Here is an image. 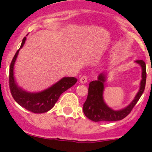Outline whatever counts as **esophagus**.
<instances>
[{
  "instance_id": "1",
  "label": "esophagus",
  "mask_w": 152,
  "mask_h": 152,
  "mask_svg": "<svg viewBox=\"0 0 152 152\" xmlns=\"http://www.w3.org/2000/svg\"><path fill=\"white\" fill-rule=\"evenodd\" d=\"M79 81H80V82L82 84H85L87 82V76H82V77L80 78V79H79Z\"/></svg>"
}]
</instances>
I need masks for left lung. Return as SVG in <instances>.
Returning <instances> with one entry per match:
<instances>
[{"instance_id":"8db88e82","label":"left lung","mask_w":152,"mask_h":152,"mask_svg":"<svg viewBox=\"0 0 152 152\" xmlns=\"http://www.w3.org/2000/svg\"><path fill=\"white\" fill-rule=\"evenodd\" d=\"M136 62L142 67V80L139 92L132 103L126 108L118 111L107 107L103 99L104 83L106 80V76L104 73H101L98 80L93 81L89 85L88 95L83 105V111L86 117L95 122L116 121L122 120L131 113L133 107L141 97L146 82V65L145 62L143 60H137Z\"/></svg>"}]
</instances>
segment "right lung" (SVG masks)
<instances>
[{
	"mask_svg": "<svg viewBox=\"0 0 152 152\" xmlns=\"http://www.w3.org/2000/svg\"><path fill=\"white\" fill-rule=\"evenodd\" d=\"M26 39V37H25L23 39L20 49L24 45ZM20 49L17 50L14 56L10 67L9 85L12 97L18 104L28 111L34 113H46L53 108L62 93L76 83L77 79L74 77H64L57 83L40 93H31L24 91L15 83L13 75L14 65Z\"/></svg>",
	"mask_w": 152,
	"mask_h": 152,
	"instance_id": "obj_1",
	"label": "right lung"
}]
</instances>
